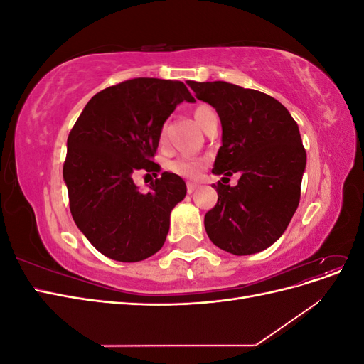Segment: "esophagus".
Instances as JSON below:
<instances>
[{"label":"esophagus","mask_w":364,"mask_h":364,"mask_svg":"<svg viewBox=\"0 0 364 364\" xmlns=\"http://www.w3.org/2000/svg\"><path fill=\"white\" fill-rule=\"evenodd\" d=\"M197 188H199V183H196V182H188V183H186V191H188L190 194L194 193Z\"/></svg>","instance_id":"1"}]
</instances>
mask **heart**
Here are the masks:
<instances>
[{
    "instance_id": "heart-1",
    "label": "heart",
    "mask_w": 364,
    "mask_h": 364,
    "mask_svg": "<svg viewBox=\"0 0 364 364\" xmlns=\"http://www.w3.org/2000/svg\"><path fill=\"white\" fill-rule=\"evenodd\" d=\"M211 112H214V111L208 105H199L194 109L193 115H194V119L197 121V124L202 127L206 115H209ZM159 139H161V142L165 141V129L161 130ZM203 167H205L203 159H196V158H188V156H182V158H178V159H173V161L167 162V168L171 173L182 176V178H186V179L199 178V174L202 173Z\"/></svg>"
}]
</instances>
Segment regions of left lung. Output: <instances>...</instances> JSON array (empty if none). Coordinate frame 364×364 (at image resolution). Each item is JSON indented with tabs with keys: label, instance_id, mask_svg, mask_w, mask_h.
I'll list each match as a JSON object with an SVG mask.
<instances>
[{
	"label": "left lung",
	"instance_id": "1",
	"mask_svg": "<svg viewBox=\"0 0 364 364\" xmlns=\"http://www.w3.org/2000/svg\"><path fill=\"white\" fill-rule=\"evenodd\" d=\"M222 123L214 174L240 173L235 186L218 182L217 205L205 215L213 243L234 255L272 246L301 199L306 153L296 121L277 98L226 82H186ZM228 179V178H222Z\"/></svg>",
	"mask_w": 364,
	"mask_h": 364
}]
</instances>
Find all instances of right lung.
<instances>
[{"instance_id":"1","label":"right lung","mask_w":364,"mask_h":364,"mask_svg":"<svg viewBox=\"0 0 364 364\" xmlns=\"http://www.w3.org/2000/svg\"><path fill=\"white\" fill-rule=\"evenodd\" d=\"M182 102H194L178 80L132 79L95 94L67 141L63 181L74 222L105 257L142 261L164 246L171 209L186 185L164 171L141 193L132 174L158 176L153 162L165 121Z\"/></svg>"}]
</instances>
